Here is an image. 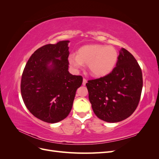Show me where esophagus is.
I'll use <instances>...</instances> for the list:
<instances>
[{"instance_id": "1", "label": "esophagus", "mask_w": 159, "mask_h": 159, "mask_svg": "<svg viewBox=\"0 0 159 159\" xmlns=\"http://www.w3.org/2000/svg\"><path fill=\"white\" fill-rule=\"evenodd\" d=\"M86 83H87V80H86L85 78H84L83 79V83H82L83 85H85Z\"/></svg>"}]
</instances>
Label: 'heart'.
<instances>
[{"label": "heart", "mask_w": 159, "mask_h": 159, "mask_svg": "<svg viewBox=\"0 0 159 159\" xmlns=\"http://www.w3.org/2000/svg\"><path fill=\"white\" fill-rule=\"evenodd\" d=\"M118 53L111 46L91 44L86 45L79 49L78 54H71L68 61L75 71L84 68L87 64L93 75L103 77L109 74L116 64Z\"/></svg>", "instance_id": "obj_1"}]
</instances>
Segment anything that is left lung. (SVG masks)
<instances>
[{
    "label": "left lung",
    "mask_w": 159,
    "mask_h": 159,
    "mask_svg": "<svg viewBox=\"0 0 159 159\" xmlns=\"http://www.w3.org/2000/svg\"><path fill=\"white\" fill-rule=\"evenodd\" d=\"M86 86L96 116L106 122H119L131 116L138 106L143 88L142 71L131 53L121 48L112 71L89 80Z\"/></svg>",
    "instance_id": "8db88e82"
}]
</instances>
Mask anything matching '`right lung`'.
<instances>
[{
    "instance_id": "obj_1",
    "label": "right lung",
    "mask_w": 159,
    "mask_h": 159,
    "mask_svg": "<svg viewBox=\"0 0 159 159\" xmlns=\"http://www.w3.org/2000/svg\"><path fill=\"white\" fill-rule=\"evenodd\" d=\"M69 40L46 44L36 50L24 69L22 98L29 111L42 121L55 123L71 111L81 75L68 71Z\"/></svg>"
}]
</instances>
